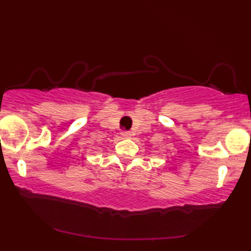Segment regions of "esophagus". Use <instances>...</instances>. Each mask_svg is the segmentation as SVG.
I'll use <instances>...</instances> for the list:
<instances>
[{
  "label": "esophagus",
  "mask_w": 251,
  "mask_h": 251,
  "mask_svg": "<svg viewBox=\"0 0 251 251\" xmlns=\"http://www.w3.org/2000/svg\"><path fill=\"white\" fill-rule=\"evenodd\" d=\"M121 136L123 137V138H130V137H131V133H130L129 131H122Z\"/></svg>",
  "instance_id": "1"
}]
</instances>
